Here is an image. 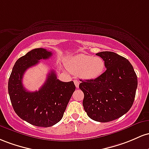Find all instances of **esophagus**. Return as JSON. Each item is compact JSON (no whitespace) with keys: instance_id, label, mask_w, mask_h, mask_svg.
<instances>
[{"instance_id":"1","label":"esophagus","mask_w":149,"mask_h":149,"mask_svg":"<svg viewBox=\"0 0 149 149\" xmlns=\"http://www.w3.org/2000/svg\"><path fill=\"white\" fill-rule=\"evenodd\" d=\"M74 83L75 84V86H76L77 88H79V81H77V80H74Z\"/></svg>"}]
</instances>
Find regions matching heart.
<instances>
[{
	"mask_svg": "<svg viewBox=\"0 0 149 149\" xmlns=\"http://www.w3.org/2000/svg\"><path fill=\"white\" fill-rule=\"evenodd\" d=\"M68 68L70 71L84 79L91 80L98 78L105 70V61L101 57L79 54L70 59Z\"/></svg>",
	"mask_w": 149,
	"mask_h": 149,
	"instance_id": "1",
	"label": "heart"
}]
</instances>
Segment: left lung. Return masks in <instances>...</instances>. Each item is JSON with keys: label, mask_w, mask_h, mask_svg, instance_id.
Instances as JSON below:
<instances>
[{"label": "left lung", "mask_w": 149, "mask_h": 149, "mask_svg": "<svg viewBox=\"0 0 149 149\" xmlns=\"http://www.w3.org/2000/svg\"><path fill=\"white\" fill-rule=\"evenodd\" d=\"M105 61L106 70L95 79L81 81L83 106L91 119L107 123L118 119L132 106L137 77L131 63L111 51L96 53Z\"/></svg>", "instance_id": "left-lung-1"}]
</instances>
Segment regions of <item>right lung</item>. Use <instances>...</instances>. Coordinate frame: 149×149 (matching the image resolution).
<instances>
[{"label":"right lung","mask_w":149,"mask_h":149,"mask_svg":"<svg viewBox=\"0 0 149 149\" xmlns=\"http://www.w3.org/2000/svg\"><path fill=\"white\" fill-rule=\"evenodd\" d=\"M52 55L44 48L31 50L16 61L8 80V93L15 112L34 126L48 127L61 121L76 88L72 81H60L55 70H51L38 91L31 92L25 89L22 78L26 70Z\"/></svg>","instance_id":"obj_1"}]
</instances>
